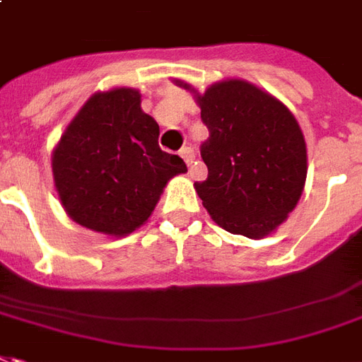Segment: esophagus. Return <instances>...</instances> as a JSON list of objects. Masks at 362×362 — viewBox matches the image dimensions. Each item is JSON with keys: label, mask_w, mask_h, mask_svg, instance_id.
Listing matches in <instances>:
<instances>
[{"label": "esophagus", "mask_w": 362, "mask_h": 362, "mask_svg": "<svg viewBox=\"0 0 362 362\" xmlns=\"http://www.w3.org/2000/svg\"><path fill=\"white\" fill-rule=\"evenodd\" d=\"M179 156L185 160V164L189 165V168L194 164V151H192L191 146H183V148L179 151Z\"/></svg>", "instance_id": "esophagus-1"}]
</instances>
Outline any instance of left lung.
Here are the masks:
<instances>
[{"instance_id": "obj_1", "label": "left lung", "mask_w": 362, "mask_h": 362, "mask_svg": "<svg viewBox=\"0 0 362 362\" xmlns=\"http://www.w3.org/2000/svg\"><path fill=\"white\" fill-rule=\"evenodd\" d=\"M197 100L210 132L200 145L208 177L194 183L204 208L233 235H269L294 210L305 183L298 122L281 100L243 80L214 83Z\"/></svg>"}]
</instances>
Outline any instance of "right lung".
Returning a JSON list of instances; mask_svg holds the SVG:
<instances>
[{
	"instance_id": "obj_1",
	"label": "right lung",
	"mask_w": 362,
	"mask_h": 362,
	"mask_svg": "<svg viewBox=\"0 0 362 362\" xmlns=\"http://www.w3.org/2000/svg\"><path fill=\"white\" fill-rule=\"evenodd\" d=\"M160 127L141 110L137 89L95 93L53 152V177L68 216L124 236L151 217L165 183L187 165L158 145Z\"/></svg>"
}]
</instances>
